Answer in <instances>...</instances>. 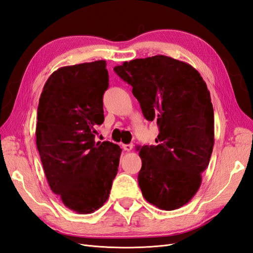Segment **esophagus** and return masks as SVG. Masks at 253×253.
Instances as JSON below:
<instances>
[{
  "mask_svg": "<svg viewBox=\"0 0 253 253\" xmlns=\"http://www.w3.org/2000/svg\"><path fill=\"white\" fill-rule=\"evenodd\" d=\"M122 149H124L126 152H129V151H132L133 145L132 144H122Z\"/></svg>",
  "mask_w": 253,
  "mask_h": 253,
  "instance_id": "esophagus-1",
  "label": "esophagus"
}]
</instances>
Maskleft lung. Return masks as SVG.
Masks as SVG:
<instances>
[{"label": "left lung", "mask_w": 253, "mask_h": 253, "mask_svg": "<svg viewBox=\"0 0 253 253\" xmlns=\"http://www.w3.org/2000/svg\"><path fill=\"white\" fill-rule=\"evenodd\" d=\"M131 84L143 116L155 120L157 145L139 150L138 183L145 201L171 211L188 204L202 183L214 144L210 91L193 66L163 55L114 67Z\"/></svg>", "instance_id": "1"}]
</instances>
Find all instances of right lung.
I'll return each mask as SVG.
<instances>
[{
    "mask_svg": "<svg viewBox=\"0 0 253 253\" xmlns=\"http://www.w3.org/2000/svg\"><path fill=\"white\" fill-rule=\"evenodd\" d=\"M104 60L63 66L45 82L38 106L36 142L48 185L66 208L93 213L108 201L121 149L95 141L109 87Z\"/></svg>",
    "mask_w": 253,
    "mask_h": 253,
    "instance_id": "1",
    "label": "right lung"
}]
</instances>
